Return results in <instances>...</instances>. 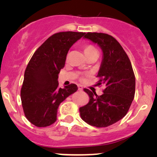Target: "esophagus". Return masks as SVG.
Instances as JSON below:
<instances>
[{
	"label": "esophagus",
	"mask_w": 157,
	"mask_h": 157,
	"mask_svg": "<svg viewBox=\"0 0 157 157\" xmlns=\"http://www.w3.org/2000/svg\"><path fill=\"white\" fill-rule=\"evenodd\" d=\"M78 91H83V88L82 86H81V85H78Z\"/></svg>",
	"instance_id": "1"
}]
</instances>
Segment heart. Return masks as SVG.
I'll use <instances>...</instances> for the list:
<instances>
[{
  "mask_svg": "<svg viewBox=\"0 0 157 157\" xmlns=\"http://www.w3.org/2000/svg\"><path fill=\"white\" fill-rule=\"evenodd\" d=\"M83 51H84L85 55L86 56L92 52L96 51V49L93 46H91V45H86L84 48H83Z\"/></svg>",
  "mask_w": 157,
  "mask_h": 157,
  "instance_id": "1",
  "label": "heart"
}]
</instances>
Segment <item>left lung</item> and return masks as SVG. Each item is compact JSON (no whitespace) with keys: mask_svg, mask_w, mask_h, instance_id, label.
<instances>
[{"mask_svg":"<svg viewBox=\"0 0 157 157\" xmlns=\"http://www.w3.org/2000/svg\"><path fill=\"white\" fill-rule=\"evenodd\" d=\"M84 38L96 44L103 56L97 84L104 85V94L98 96L84 89L89 102L79 111L81 119L89 125L106 127L119 121L127 113L135 94V76L127 54L114 38L106 33H87Z\"/></svg>","mask_w":157,"mask_h":157,"instance_id":"left-lung-1","label":"left lung"}]
</instances>
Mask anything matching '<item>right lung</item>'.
I'll list each match as a JSON object with an SVG mask.
<instances>
[{
    "label": "right lung",
    "instance_id": "obj_1",
    "mask_svg": "<svg viewBox=\"0 0 157 157\" xmlns=\"http://www.w3.org/2000/svg\"><path fill=\"white\" fill-rule=\"evenodd\" d=\"M84 34L72 31L53 34L30 60L25 71L21 98L25 117L36 126L46 127L54 123L60 104L78 90L74 83L59 88L58 78L70 48Z\"/></svg>",
    "mask_w": 157,
    "mask_h": 157
}]
</instances>
